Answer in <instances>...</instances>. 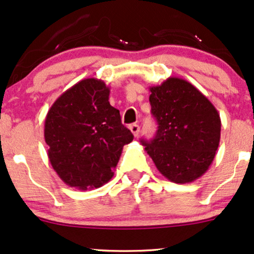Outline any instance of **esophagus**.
Returning <instances> with one entry per match:
<instances>
[{
  "label": "esophagus",
  "mask_w": 254,
  "mask_h": 254,
  "mask_svg": "<svg viewBox=\"0 0 254 254\" xmlns=\"http://www.w3.org/2000/svg\"><path fill=\"white\" fill-rule=\"evenodd\" d=\"M129 129H130L131 132L133 133V136H138V133H139V125L131 124V125H129Z\"/></svg>",
  "instance_id": "1"
}]
</instances>
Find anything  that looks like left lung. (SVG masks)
Instances as JSON below:
<instances>
[{"instance_id":"8db88e82","label":"left lung","mask_w":254,"mask_h":254,"mask_svg":"<svg viewBox=\"0 0 254 254\" xmlns=\"http://www.w3.org/2000/svg\"><path fill=\"white\" fill-rule=\"evenodd\" d=\"M151 114L158 129L145 151L162 175L189 183L208 170L220 143L221 119L208 98L185 79L170 77L150 86Z\"/></svg>"}]
</instances>
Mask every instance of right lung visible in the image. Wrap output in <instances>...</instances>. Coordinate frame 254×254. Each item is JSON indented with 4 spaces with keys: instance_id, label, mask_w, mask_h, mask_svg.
Wrapping results in <instances>:
<instances>
[{
    "instance_id": "right-lung-1",
    "label": "right lung",
    "mask_w": 254,
    "mask_h": 254,
    "mask_svg": "<svg viewBox=\"0 0 254 254\" xmlns=\"http://www.w3.org/2000/svg\"><path fill=\"white\" fill-rule=\"evenodd\" d=\"M110 88L87 78L65 91L48 110L45 140L48 158L67 186L87 190L114 176L122 150L133 135L110 105Z\"/></svg>"
}]
</instances>
